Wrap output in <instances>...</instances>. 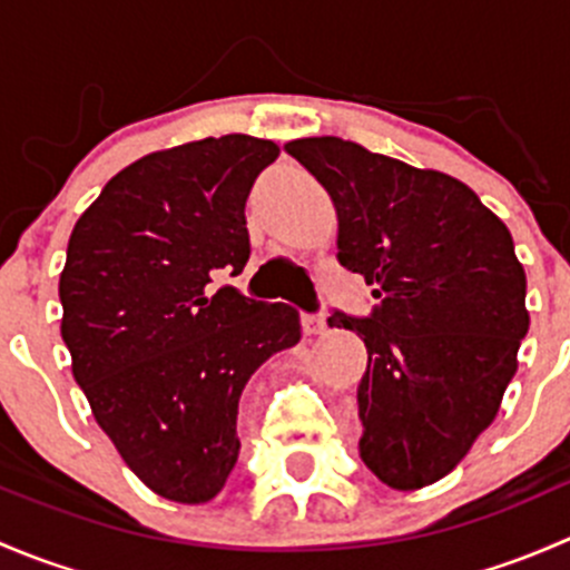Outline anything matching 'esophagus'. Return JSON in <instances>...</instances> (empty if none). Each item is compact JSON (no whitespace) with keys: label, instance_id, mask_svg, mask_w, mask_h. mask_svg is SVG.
<instances>
[{"label":"esophagus","instance_id":"1","mask_svg":"<svg viewBox=\"0 0 570 570\" xmlns=\"http://www.w3.org/2000/svg\"><path fill=\"white\" fill-rule=\"evenodd\" d=\"M301 322H303V333H306V336H320V333H325V327H327V322L322 314H303Z\"/></svg>","mask_w":570,"mask_h":570}]
</instances>
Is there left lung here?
I'll return each mask as SVG.
<instances>
[{
  "label": "left lung",
  "instance_id": "1",
  "mask_svg": "<svg viewBox=\"0 0 570 570\" xmlns=\"http://www.w3.org/2000/svg\"><path fill=\"white\" fill-rule=\"evenodd\" d=\"M333 198L338 264L364 275L366 317L333 312L366 344L361 461L396 491L450 474L493 422L530 331L508 226L474 189L342 137L286 142Z\"/></svg>",
  "mask_w": 570,
  "mask_h": 570
}]
</instances>
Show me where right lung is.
I'll list each match as a JSON object with an SVG mask.
<instances>
[{
    "label": "right lung",
    "instance_id": "right-lung-1",
    "mask_svg": "<svg viewBox=\"0 0 570 570\" xmlns=\"http://www.w3.org/2000/svg\"><path fill=\"white\" fill-rule=\"evenodd\" d=\"M273 140L206 137L112 176L73 226L60 275L62 342L99 428L170 502L220 493L237 463L239 396L301 342L286 303L212 289L250 258L245 200Z\"/></svg>",
    "mask_w": 570,
    "mask_h": 570
}]
</instances>
